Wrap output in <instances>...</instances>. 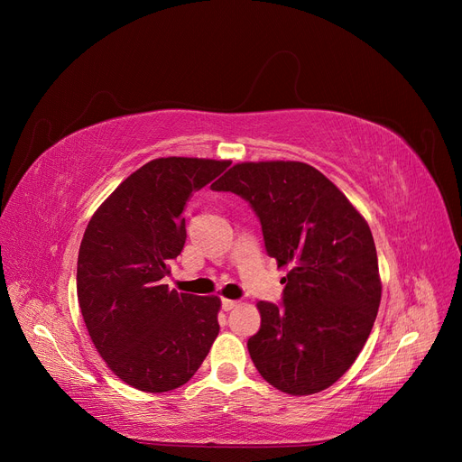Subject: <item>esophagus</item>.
Listing matches in <instances>:
<instances>
[{
	"label": "esophagus",
	"mask_w": 462,
	"mask_h": 462,
	"mask_svg": "<svg viewBox=\"0 0 462 462\" xmlns=\"http://www.w3.org/2000/svg\"><path fill=\"white\" fill-rule=\"evenodd\" d=\"M241 303L237 301V300H228V298H223V309L225 310H234V309H237Z\"/></svg>",
	"instance_id": "esophagus-1"
}]
</instances>
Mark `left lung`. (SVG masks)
Returning a JSON list of instances; mask_svg holds the SVG:
<instances>
[{
	"instance_id": "obj_1",
	"label": "left lung",
	"mask_w": 462,
	"mask_h": 462,
	"mask_svg": "<svg viewBox=\"0 0 462 462\" xmlns=\"http://www.w3.org/2000/svg\"><path fill=\"white\" fill-rule=\"evenodd\" d=\"M211 189L253 206L268 254L288 268L282 309L256 303L260 331L247 343L254 367L288 395L326 390L352 367L378 314L382 281L367 221L300 161L237 162Z\"/></svg>"
}]
</instances>
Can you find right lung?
I'll use <instances>...</instances> for the list:
<instances>
[{
    "label": "right lung",
    "mask_w": 462,
    "mask_h": 462,
    "mask_svg": "<svg viewBox=\"0 0 462 462\" xmlns=\"http://www.w3.org/2000/svg\"><path fill=\"white\" fill-rule=\"evenodd\" d=\"M230 161L161 157L97 208L84 232L77 294L108 369L140 392L164 393L199 371L218 335L221 298L162 284L185 245V206Z\"/></svg>",
    "instance_id": "add662e5"
}]
</instances>
